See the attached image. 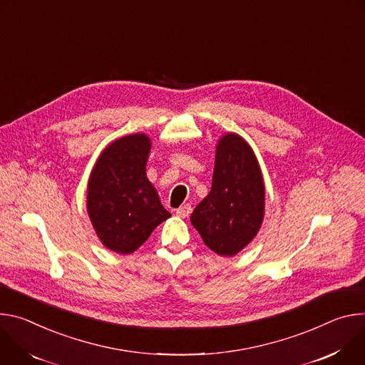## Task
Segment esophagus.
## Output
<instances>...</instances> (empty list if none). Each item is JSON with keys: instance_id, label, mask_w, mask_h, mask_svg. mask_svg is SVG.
Listing matches in <instances>:
<instances>
[{"instance_id": "obj_1", "label": "esophagus", "mask_w": 365, "mask_h": 365, "mask_svg": "<svg viewBox=\"0 0 365 365\" xmlns=\"http://www.w3.org/2000/svg\"><path fill=\"white\" fill-rule=\"evenodd\" d=\"M191 213V206L190 205H182L181 207H178L175 210V215L180 216V217H188Z\"/></svg>"}]
</instances>
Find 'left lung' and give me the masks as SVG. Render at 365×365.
Instances as JSON below:
<instances>
[{
	"label": "left lung",
	"mask_w": 365,
	"mask_h": 365,
	"mask_svg": "<svg viewBox=\"0 0 365 365\" xmlns=\"http://www.w3.org/2000/svg\"><path fill=\"white\" fill-rule=\"evenodd\" d=\"M264 191L251 146L237 135H226L217 145L212 190L194 209L191 223L212 251L233 257L259 230Z\"/></svg>",
	"instance_id": "1"
}]
</instances>
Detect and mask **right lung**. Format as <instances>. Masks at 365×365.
Segmentation results:
<instances>
[{
  "label": "right lung",
  "instance_id": "add662e5",
  "mask_svg": "<svg viewBox=\"0 0 365 365\" xmlns=\"http://www.w3.org/2000/svg\"><path fill=\"white\" fill-rule=\"evenodd\" d=\"M149 149L142 133L121 138L104 149L90 177V219L103 244L118 254L135 252L171 216L146 178Z\"/></svg>",
  "mask_w": 365,
  "mask_h": 365
}]
</instances>
